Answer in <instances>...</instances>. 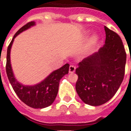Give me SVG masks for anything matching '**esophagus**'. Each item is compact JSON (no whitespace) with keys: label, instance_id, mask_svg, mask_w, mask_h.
<instances>
[{"label":"esophagus","instance_id":"esophagus-1","mask_svg":"<svg viewBox=\"0 0 131 131\" xmlns=\"http://www.w3.org/2000/svg\"><path fill=\"white\" fill-rule=\"evenodd\" d=\"M69 73H74V72L75 71V67L74 65H70L69 66Z\"/></svg>","mask_w":131,"mask_h":131}]
</instances>
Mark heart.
Listing matches in <instances>:
<instances>
[{"mask_svg": "<svg viewBox=\"0 0 131 131\" xmlns=\"http://www.w3.org/2000/svg\"><path fill=\"white\" fill-rule=\"evenodd\" d=\"M96 39V37H94V40H95Z\"/></svg>", "mask_w": 131, "mask_h": 131, "instance_id": "heart-1", "label": "heart"}]
</instances>
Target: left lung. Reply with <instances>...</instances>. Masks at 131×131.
Wrapping results in <instances>:
<instances>
[{"mask_svg": "<svg viewBox=\"0 0 131 131\" xmlns=\"http://www.w3.org/2000/svg\"><path fill=\"white\" fill-rule=\"evenodd\" d=\"M105 44L97 52L85 58L75 69V89L85 103H105L118 91L124 79L126 53L118 34L105 26Z\"/></svg>", "mask_w": 131, "mask_h": 131, "instance_id": "8db88e82", "label": "left lung"}]
</instances>
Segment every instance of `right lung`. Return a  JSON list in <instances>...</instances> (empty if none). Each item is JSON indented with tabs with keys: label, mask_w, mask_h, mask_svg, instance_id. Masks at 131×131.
<instances>
[{
	"label": "right lung",
	"mask_w": 131,
	"mask_h": 131,
	"mask_svg": "<svg viewBox=\"0 0 131 131\" xmlns=\"http://www.w3.org/2000/svg\"><path fill=\"white\" fill-rule=\"evenodd\" d=\"M34 21H30L20 28L13 36L8 46L7 53L6 72L13 90L21 101L30 107L42 109L51 105L54 101L59 87V82L64 75L68 74L69 64H65L63 67L56 70L41 83L35 86H24L17 82L14 77L10 61V51L13 40L19 33L34 26Z\"/></svg>",
	"instance_id": "1"
}]
</instances>
